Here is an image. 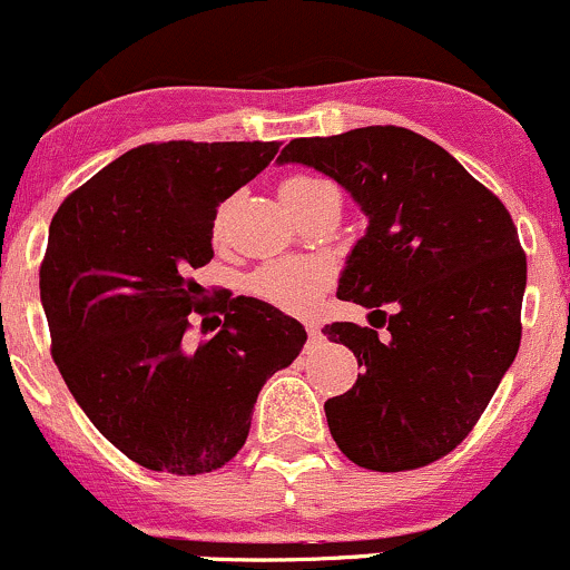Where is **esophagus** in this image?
Listing matches in <instances>:
<instances>
[{"label":"esophagus","mask_w":570,"mask_h":570,"mask_svg":"<svg viewBox=\"0 0 570 570\" xmlns=\"http://www.w3.org/2000/svg\"><path fill=\"white\" fill-rule=\"evenodd\" d=\"M307 334H309V340H318V337H321L318 324H313V321H309V324H307Z\"/></svg>","instance_id":"esophagus-1"}]
</instances>
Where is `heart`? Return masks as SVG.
<instances>
[{
    "mask_svg": "<svg viewBox=\"0 0 570 570\" xmlns=\"http://www.w3.org/2000/svg\"><path fill=\"white\" fill-rule=\"evenodd\" d=\"M321 186H326V180L309 178V175H291L279 186V195H283L285 203H293V199H302L313 189H321ZM328 277H332V272H328L326 263L287 257V261L266 263L255 274H249L246 291L257 302H266L272 307L285 309V313H302L324 291Z\"/></svg>",
    "mask_w": 570,
    "mask_h": 570,
    "instance_id": "heart-1",
    "label": "heart"
}]
</instances>
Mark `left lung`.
<instances>
[{"mask_svg": "<svg viewBox=\"0 0 570 570\" xmlns=\"http://www.w3.org/2000/svg\"><path fill=\"white\" fill-rule=\"evenodd\" d=\"M279 161L326 173L371 219L337 298L371 307L373 326H324L362 367L326 401L332 439L373 472L444 459L519 354L527 255L508 208L448 150L401 126L293 139Z\"/></svg>", "mask_w": 570, "mask_h": 570, "instance_id": "8db88e82", "label": "left lung"}]
</instances>
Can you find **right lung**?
<instances>
[{
  "instance_id": "1",
  "label": "right lung",
  "mask_w": 570,
  "mask_h": 570,
  "mask_svg": "<svg viewBox=\"0 0 570 570\" xmlns=\"http://www.w3.org/2000/svg\"><path fill=\"white\" fill-rule=\"evenodd\" d=\"M279 142H148L70 191L49 227L40 302L51 360L92 425L139 466L222 469L249 436L263 384L307 332L257 298L205 291L219 205ZM225 314L214 338L185 334Z\"/></svg>"
}]
</instances>
